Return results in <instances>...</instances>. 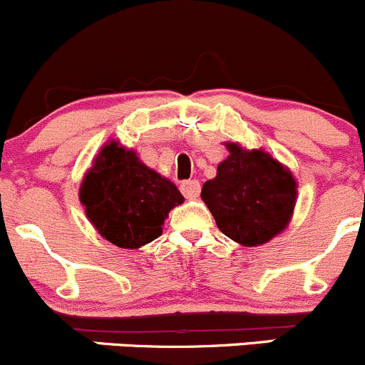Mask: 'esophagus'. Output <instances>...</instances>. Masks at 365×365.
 Returning a JSON list of instances; mask_svg holds the SVG:
<instances>
[{"label":"esophagus","mask_w":365,"mask_h":365,"mask_svg":"<svg viewBox=\"0 0 365 365\" xmlns=\"http://www.w3.org/2000/svg\"><path fill=\"white\" fill-rule=\"evenodd\" d=\"M181 191L186 198H197L200 195V182L197 179H191V181H184L181 184Z\"/></svg>","instance_id":"1"}]
</instances>
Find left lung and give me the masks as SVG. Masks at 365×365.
Returning a JSON list of instances; mask_svg holds the SVG:
<instances>
[{
  "mask_svg": "<svg viewBox=\"0 0 365 365\" xmlns=\"http://www.w3.org/2000/svg\"><path fill=\"white\" fill-rule=\"evenodd\" d=\"M229 158L216 178L204 182L202 200L225 236L257 247L282 232L297 204V181L289 170L262 150L227 143Z\"/></svg>",
  "mask_w": 365,
  "mask_h": 365,
  "instance_id": "8db88e82",
  "label": "left lung"
}]
</instances>
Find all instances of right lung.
Masks as SVG:
<instances>
[{"label":"right lung","instance_id":"add662e5","mask_svg":"<svg viewBox=\"0 0 365 365\" xmlns=\"http://www.w3.org/2000/svg\"><path fill=\"white\" fill-rule=\"evenodd\" d=\"M86 216L99 234L120 248H138L163 232L165 218L184 197L117 142L103 147L79 191Z\"/></svg>","mask_w":365,"mask_h":365}]
</instances>
